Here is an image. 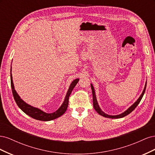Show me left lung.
<instances>
[{
  "label": "left lung",
  "mask_w": 155,
  "mask_h": 155,
  "mask_svg": "<svg viewBox=\"0 0 155 155\" xmlns=\"http://www.w3.org/2000/svg\"><path fill=\"white\" fill-rule=\"evenodd\" d=\"M146 85H147V82L145 83V87L143 88V91L142 93V94L140 95V96L139 97L138 99L137 100V101H136L134 104L133 105H131L129 109L125 110L124 112H123V113H121L120 114H118V115H116V116H111V115H108L107 114H105V112H103L100 107H99V105H98L97 104V100H96V94H95V91H94V88L92 85L91 84V88H92V96H93V106H94V109L96 110V111L97 112L98 114L104 116V117H106V118H123V117L128 115L129 114H130L131 112H133L136 107H137V105L139 104V103L140 102V101H141L142 98L144 94L145 93V88H146Z\"/></svg>",
  "instance_id": "8db88e82"
}]
</instances>
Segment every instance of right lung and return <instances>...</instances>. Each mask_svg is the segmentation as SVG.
Wrapping results in <instances>:
<instances>
[{"mask_svg": "<svg viewBox=\"0 0 155 155\" xmlns=\"http://www.w3.org/2000/svg\"><path fill=\"white\" fill-rule=\"evenodd\" d=\"M11 72H12V68H11ZM10 76H11V86L12 89L13 96L14 97V100H15L16 102V104H17L18 107H19L20 109L27 115L30 116V117H31V118H34L35 120H40V121H50V120L56 119L59 118V117H60L61 116H62L64 112H66L68 105L69 96L70 95V94H71L74 88L76 85V84L79 80V79H76L75 80H74L72 82L71 84H70V87L68 88L66 97L64 98V100L63 103V104L57 110L54 112H52V113H46V112L40 110L39 109H37V108L34 107L28 104H27L26 102H25L22 99H21L20 96H18V94L15 90V88H14L12 72L10 73Z\"/></svg>", "mask_w": 155, "mask_h": 155, "instance_id": "add662e5", "label": "right lung"}]
</instances>
